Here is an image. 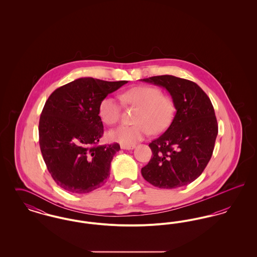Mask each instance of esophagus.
<instances>
[{
	"instance_id": "obj_1",
	"label": "esophagus",
	"mask_w": 257,
	"mask_h": 257,
	"mask_svg": "<svg viewBox=\"0 0 257 257\" xmlns=\"http://www.w3.org/2000/svg\"><path fill=\"white\" fill-rule=\"evenodd\" d=\"M121 149H125V150H131L134 149L135 146H121Z\"/></svg>"
}]
</instances>
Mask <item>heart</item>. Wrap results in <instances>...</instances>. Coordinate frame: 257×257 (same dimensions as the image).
Here are the masks:
<instances>
[{
	"label": "heart",
	"mask_w": 257,
	"mask_h": 257,
	"mask_svg": "<svg viewBox=\"0 0 257 257\" xmlns=\"http://www.w3.org/2000/svg\"><path fill=\"white\" fill-rule=\"evenodd\" d=\"M121 101L127 105L138 107L136 125H120L110 130L108 138L111 142L122 146H133L144 140L149 131L152 134L164 132L173 119L174 104L170 96L162 94L155 86H139L132 87L121 94ZM103 122L113 125L118 122L121 114V105L114 98H103L98 108Z\"/></svg>",
	"instance_id": "obj_1"
}]
</instances>
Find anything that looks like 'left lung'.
<instances>
[{"label":"left lung","instance_id":"1","mask_svg":"<svg viewBox=\"0 0 257 257\" xmlns=\"http://www.w3.org/2000/svg\"><path fill=\"white\" fill-rule=\"evenodd\" d=\"M141 81L166 88L176 110L167 131L149 144L153 156L142 174L162 189L187 186L204 171L214 150L218 123L211 100L196 83L175 76Z\"/></svg>","mask_w":257,"mask_h":257}]
</instances>
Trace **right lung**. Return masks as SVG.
I'll list each match as a JSON object with an SVG mask.
<instances>
[{"mask_svg":"<svg viewBox=\"0 0 257 257\" xmlns=\"http://www.w3.org/2000/svg\"><path fill=\"white\" fill-rule=\"evenodd\" d=\"M127 83L80 78L57 88L46 101L39 146L53 179L63 190L87 194L109 179L110 162L120 147L95 146L104 133L98 108L103 98Z\"/></svg>","mask_w":257,"mask_h":257,"instance_id":"add662e5","label":"right lung"}]
</instances>
